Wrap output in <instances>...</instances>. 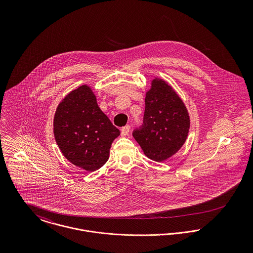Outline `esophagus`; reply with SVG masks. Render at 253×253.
Returning <instances> with one entry per match:
<instances>
[{
  "label": "esophagus",
  "mask_w": 253,
  "mask_h": 253,
  "mask_svg": "<svg viewBox=\"0 0 253 253\" xmlns=\"http://www.w3.org/2000/svg\"><path fill=\"white\" fill-rule=\"evenodd\" d=\"M129 129H130V126H129L128 125H126V126H123V127H122V129H121V133H122V135H123V136L127 135V134H128V132H129Z\"/></svg>",
  "instance_id": "1"
}]
</instances>
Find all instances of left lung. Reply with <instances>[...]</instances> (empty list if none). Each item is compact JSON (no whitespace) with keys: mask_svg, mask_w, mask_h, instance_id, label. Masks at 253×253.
Listing matches in <instances>:
<instances>
[{"mask_svg":"<svg viewBox=\"0 0 253 253\" xmlns=\"http://www.w3.org/2000/svg\"><path fill=\"white\" fill-rule=\"evenodd\" d=\"M190 119L179 96L165 81L154 80L146 93L143 124L132 132L145 155L163 162L184 144Z\"/></svg>","mask_w":253,"mask_h":253,"instance_id":"8db88e82","label":"left lung"}]
</instances>
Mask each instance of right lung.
Wrapping results in <instances>:
<instances>
[{"instance_id": "obj_1", "label": "right lung", "mask_w": 253, "mask_h": 253, "mask_svg": "<svg viewBox=\"0 0 253 253\" xmlns=\"http://www.w3.org/2000/svg\"><path fill=\"white\" fill-rule=\"evenodd\" d=\"M53 132L64 157L88 171L105 165L111 145L121 133L85 84L74 89L58 105Z\"/></svg>"}]
</instances>
